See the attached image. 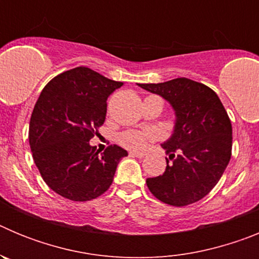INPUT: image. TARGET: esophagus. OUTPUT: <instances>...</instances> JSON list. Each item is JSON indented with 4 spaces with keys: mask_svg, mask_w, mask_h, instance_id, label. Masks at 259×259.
<instances>
[{
    "mask_svg": "<svg viewBox=\"0 0 259 259\" xmlns=\"http://www.w3.org/2000/svg\"><path fill=\"white\" fill-rule=\"evenodd\" d=\"M130 155H132V157H137V158H144V157H145V153L130 152Z\"/></svg>",
    "mask_w": 259,
    "mask_h": 259,
    "instance_id": "1",
    "label": "esophagus"
}]
</instances>
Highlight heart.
I'll return each mask as SVG.
<instances>
[{
	"label": "heart",
	"instance_id": "obj_1",
	"mask_svg": "<svg viewBox=\"0 0 259 259\" xmlns=\"http://www.w3.org/2000/svg\"><path fill=\"white\" fill-rule=\"evenodd\" d=\"M150 134L141 131H125L118 136V143L131 150H141L149 141Z\"/></svg>",
	"mask_w": 259,
	"mask_h": 259
}]
</instances>
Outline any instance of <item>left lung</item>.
<instances>
[{"label": "left lung", "instance_id": "obj_1", "mask_svg": "<svg viewBox=\"0 0 259 259\" xmlns=\"http://www.w3.org/2000/svg\"><path fill=\"white\" fill-rule=\"evenodd\" d=\"M170 102L175 110L174 134L162 144L167 166L148 178L153 196L172 206H187L214 188L231 159L232 125L217 93L187 77L158 84H139Z\"/></svg>", "mask_w": 259, "mask_h": 259}]
</instances>
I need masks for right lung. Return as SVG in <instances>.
Returning <instances> with one entry per match:
<instances>
[{"label": "right lung", "instance_id": "obj_1", "mask_svg": "<svg viewBox=\"0 0 259 259\" xmlns=\"http://www.w3.org/2000/svg\"><path fill=\"white\" fill-rule=\"evenodd\" d=\"M123 85L88 67L53 77L29 122L33 161L49 188L71 201L97 198L110 188L127 150L110 145L98 154L89 140L106 118L107 97Z\"/></svg>", "mask_w": 259, "mask_h": 259}]
</instances>
